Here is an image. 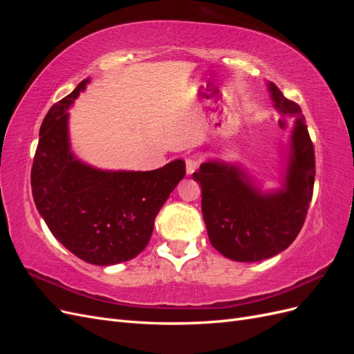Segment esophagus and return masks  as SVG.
<instances>
[{
  "mask_svg": "<svg viewBox=\"0 0 354 354\" xmlns=\"http://www.w3.org/2000/svg\"><path fill=\"white\" fill-rule=\"evenodd\" d=\"M199 165H201V160L196 158V156H189L187 159H186V173L190 176V174H194L195 171L199 168Z\"/></svg>",
  "mask_w": 354,
  "mask_h": 354,
  "instance_id": "34e87169",
  "label": "esophagus"
}]
</instances>
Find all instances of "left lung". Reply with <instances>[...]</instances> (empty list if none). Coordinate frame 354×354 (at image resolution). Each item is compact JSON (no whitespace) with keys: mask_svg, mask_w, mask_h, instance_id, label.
I'll list each match as a JSON object with an SVG mask.
<instances>
[{"mask_svg":"<svg viewBox=\"0 0 354 354\" xmlns=\"http://www.w3.org/2000/svg\"><path fill=\"white\" fill-rule=\"evenodd\" d=\"M274 108L295 115L283 189L261 194L239 168L205 162L194 173L211 245L233 261L254 263L282 252L301 230L313 196L315 147L301 108L269 84Z\"/></svg>","mask_w":354,"mask_h":354,"instance_id":"obj_1","label":"left lung"}]
</instances>
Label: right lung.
Masks as SVG:
<instances>
[{
    "mask_svg": "<svg viewBox=\"0 0 354 354\" xmlns=\"http://www.w3.org/2000/svg\"><path fill=\"white\" fill-rule=\"evenodd\" d=\"M87 82L53 104L42 121L30 186L53 236L85 263L111 266L146 248L158 212L186 165L177 159L153 171H100L75 159L68 108Z\"/></svg>",
    "mask_w": 354,
    "mask_h": 354,
    "instance_id": "add662e5",
    "label": "right lung"
}]
</instances>
